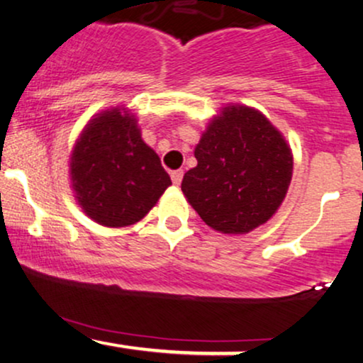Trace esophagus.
<instances>
[{"mask_svg": "<svg viewBox=\"0 0 363 363\" xmlns=\"http://www.w3.org/2000/svg\"><path fill=\"white\" fill-rule=\"evenodd\" d=\"M182 176H184V172H182V170H172V172H170V177H172V182L176 186L181 184Z\"/></svg>", "mask_w": 363, "mask_h": 363, "instance_id": "34e87169", "label": "esophagus"}]
</instances>
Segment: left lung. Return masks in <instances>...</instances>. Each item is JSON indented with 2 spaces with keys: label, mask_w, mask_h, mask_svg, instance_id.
<instances>
[{
  "label": "left lung",
  "mask_w": 363,
  "mask_h": 363,
  "mask_svg": "<svg viewBox=\"0 0 363 363\" xmlns=\"http://www.w3.org/2000/svg\"><path fill=\"white\" fill-rule=\"evenodd\" d=\"M181 189L208 227L247 234L268 222L291 181L294 158L277 128L245 106L223 109L194 150Z\"/></svg>",
  "instance_id": "left-lung-1"
}]
</instances>
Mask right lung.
<instances>
[{
	"label": "right lung",
	"mask_w": 363,
	"mask_h": 363,
	"mask_svg": "<svg viewBox=\"0 0 363 363\" xmlns=\"http://www.w3.org/2000/svg\"><path fill=\"white\" fill-rule=\"evenodd\" d=\"M69 172L83 211L106 227L140 222L172 184L160 158L141 140L136 119L119 109L106 111L83 129Z\"/></svg>",
	"instance_id": "add662e5"
}]
</instances>
